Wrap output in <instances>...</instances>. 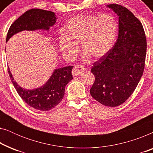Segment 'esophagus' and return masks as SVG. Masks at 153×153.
<instances>
[{"label": "esophagus", "instance_id": "esophagus-1", "mask_svg": "<svg viewBox=\"0 0 153 153\" xmlns=\"http://www.w3.org/2000/svg\"><path fill=\"white\" fill-rule=\"evenodd\" d=\"M85 70V69L83 68L82 66L80 65H75L74 67V69L72 70V75L74 76H76L79 75L80 74H81L83 71Z\"/></svg>", "mask_w": 153, "mask_h": 153}]
</instances>
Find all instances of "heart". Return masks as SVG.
<instances>
[{"label":"heart","mask_w":153,"mask_h":153,"mask_svg":"<svg viewBox=\"0 0 153 153\" xmlns=\"http://www.w3.org/2000/svg\"><path fill=\"white\" fill-rule=\"evenodd\" d=\"M118 24L114 16L108 14H81L73 16L67 22L64 33L60 35V51L67 58L74 57L81 45L86 58L100 60L112 49L116 40Z\"/></svg>","instance_id":"1"}]
</instances>
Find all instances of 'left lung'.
Masks as SVG:
<instances>
[{"mask_svg":"<svg viewBox=\"0 0 153 153\" xmlns=\"http://www.w3.org/2000/svg\"><path fill=\"white\" fill-rule=\"evenodd\" d=\"M106 7L118 16V37L110 51L93 64L95 79L90 93L100 103L114 107L137 88L145 67L147 42L143 26L132 12L117 4Z\"/></svg>","mask_w":153,"mask_h":153,"instance_id":"obj_1","label":"left lung"}]
</instances>
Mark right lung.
I'll list each match as a JSON object with an SVG mask.
<instances>
[{
	"instance_id": "add662e5",
	"label": "right lung",
	"mask_w": 153,
	"mask_h": 153,
	"mask_svg": "<svg viewBox=\"0 0 153 153\" xmlns=\"http://www.w3.org/2000/svg\"><path fill=\"white\" fill-rule=\"evenodd\" d=\"M54 12L40 9H31L20 16L10 27L6 42L16 33L24 30L48 31L56 22ZM73 66L54 70L51 76L42 86L32 90L23 88L14 80L10 68L8 72L19 95L26 103L35 109L49 111L57 106L65 95L68 83L72 80Z\"/></svg>"
}]
</instances>
